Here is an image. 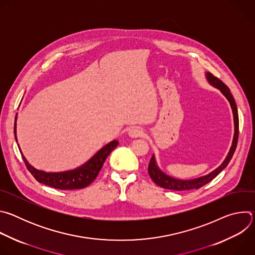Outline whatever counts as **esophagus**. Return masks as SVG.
Masks as SVG:
<instances>
[{
	"instance_id": "obj_1",
	"label": "esophagus",
	"mask_w": 255,
	"mask_h": 255,
	"mask_svg": "<svg viewBox=\"0 0 255 255\" xmlns=\"http://www.w3.org/2000/svg\"><path fill=\"white\" fill-rule=\"evenodd\" d=\"M128 134H129V136L132 137V138H137V137L143 136L144 131H143V129L140 128V127H132V128L129 130Z\"/></svg>"
}]
</instances>
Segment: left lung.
I'll use <instances>...</instances> for the list:
<instances>
[{
    "instance_id": "1",
    "label": "left lung",
    "mask_w": 255,
    "mask_h": 255,
    "mask_svg": "<svg viewBox=\"0 0 255 255\" xmlns=\"http://www.w3.org/2000/svg\"><path fill=\"white\" fill-rule=\"evenodd\" d=\"M206 78H207L209 84L217 89H219L221 91V93L226 97V99L230 103L232 112H233V118H234V137H233L231 148H230L225 160L219 167H217L215 170H213L212 172H210L207 175H204V176H201L198 178H194V179H178V178H174V177H171V176L165 174L163 171H161L158 168L156 161H155V157H154V155H152L150 162L148 164V173L154 183L163 189L172 190V191H189V190H195V189L198 190V189L202 188L203 186L210 183L212 179H214L228 165V163L230 162V160L235 152L237 142H238V135H239V119H238V111H237V106H236L235 100H234L232 94L230 93L229 88L221 80L214 77L211 72H206Z\"/></svg>"
}]
</instances>
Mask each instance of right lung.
I'll return each instance as SVG.
<instances>
[{"label":"right lung","instance_id":"add662e5","mask_svg":"<svg viewBox=\"0 0 255 255\" xmlns=\"http://www.w3.org/2000/svg\"><path fill=\"white\" fill-rule=\"evenodd\" d=\"M16 120L17 115L15 118V124H14V133H15V139L17 141L16 136ZM117 140H113L110 143H108L103 148H101L90 160H88L86 163L81 165L80 167L76 169H71L67 171H61V172H46L42 170H38L34 168L25 156L22 154V151L20 150L22 154V158L26 164L27 169L31 172V174L35 177V179L39 181V183L49 186L51 188H55L58 190H77V189H83L88 187L91 183L95 180L97 175L99 174L106 158L108 155L111 153L113 149H115L118 145ZM19 146V145H18Z\"/></svg>","mask_w":255,"mask_h":255}]
</instances>
